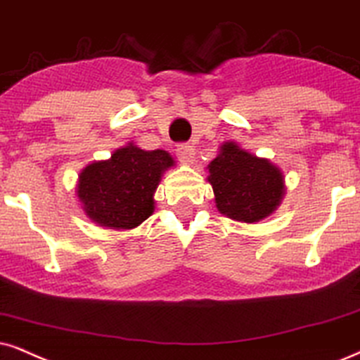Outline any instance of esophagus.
Instances as JSON below:
<instances>
[{
  "mask_svg": "<svg viewBox=\"0 0 360 360\" xmlns=\"http://www.w3.org/2000/svg\"><path fill=\"white\" fill-rule=\"evenodd\" d=\"M176 156L183 165H193L195 151L191 144H179V146L176 148Z\"/></svg>",
  "mask_w": 360,
  "mask_h": 360,
  "instance_id": "1",
  "label": "esophagus"
}]
</instances>
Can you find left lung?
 I'll return each mask as SVG.
<instances>
[{"instance_id":"1","label":"left lung","mask_w":360,"mask_h":360,"mask_svg":"<svg viewBox=\"0 0 360 360\" xmlns=\"http://www.w3.org/2000/svg\"><path fill=\"white\" fill-rule=\"evenodd\" d=\"M207 169L217 211L231 219L259 222L271 216L282 201L285 186L279 167L236 143L222 144L219 156Z\"/></svg>"}]
</instances>
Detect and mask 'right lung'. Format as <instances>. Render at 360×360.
I'll list each match as a JSON object with an SVG mask.
<instances>
[{
  "mask_svg": "<svg viewBox=\"0 0 360 360\" xmlns=\"http://www.w3.org/2000/svg\"><path fill=\"white\" fill-rule=\"evenodd\" d=\"M174 159L162 149L144 151L133 143L116 149L111 159L86 166L79 174L78 198L91 221L109 229H133L154 212V193Z\"/></svg>",
  "mask_w": 360,
  "mask_h": 360,
  "instance_id": "obj_1",
  "label": "right lung"
}]
</instances>
